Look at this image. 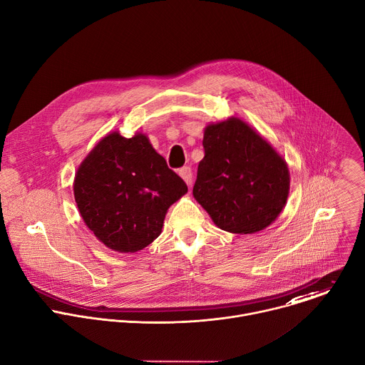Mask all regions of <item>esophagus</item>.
<instances>
[{
    "label": "esophagus",
    "instance_id": "esophagus-1",
    "mask_svg": "<svg viewBox=\"0 0 365 365\" xmlns=\"http://www.w3.org/2000/svg\"><path fill=\"white\" fill-rule=\"evenodd\" d=\"M179 176L186 182L187 186L192 185V178H193V173H192V169L189 166H185L179 170Z\"/></svg>",
    "mask_w": 365,
    "mask_h": 365
}]
</instances>
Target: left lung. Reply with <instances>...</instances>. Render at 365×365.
I'll return each mask as SVG.
<instances>
[{"label": "left lung", "mask_w": 365, "mask_h": 365, "mask_svg": "<svg viewBox=\"0 0 365 365\" xmlns=\"http://www.w3.org/2000/svg\"><path fill=\"white\" fill-rule=\"evenodd\" d=\"M193 197L214 224L232 234H254L272 225L289 197L286 160L251 125L237 117L203 131Z\"/></svg>", "instance_id": "left-lung-1"}]
</instances>
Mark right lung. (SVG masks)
Returning <instances> with one entry per match:
<instances>
[{
    "label": "right lung",
    "instance_id": "right-lung-1",
    "mask_svg": "<svg viewBox=\"0 0 365 365\" xmlns=\"http://www.w3.org/2000/svg\"><path fill=\"white\" fill-rule=\"evenodd\" d=\"M187 192L143 133L113 131L83 159L73 180L79 214L110 250L137 252L162 234L169 207Z\"/></svg>",
    "mask_w": 365,
    "mask_h": 365
}]
</instances>
